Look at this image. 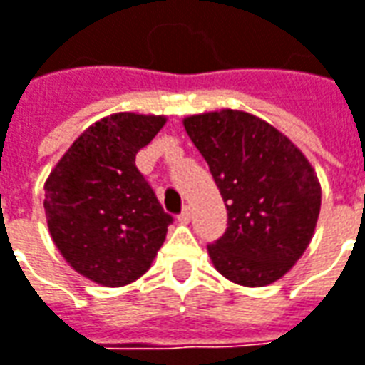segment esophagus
<instances>
[{"label":"esophagus","mask_w":365,"mask_h":365,"mask_svg":"<svg viewBox=\"0 0 365 365\" xmlns=\"http://www.w3.org/2000/svg\"><path fill=\"white\" fill-rule=\"evenodd\" d=\"M178 220H180L182 224H187V222L192 220V210H190V207H183V212L178 215Z\"/></svg>","instance_id":"34e87169"}]
</instances>
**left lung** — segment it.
<instances>
[{
	"instance_id": "1",
	"label": "left lung",
	"mask_w": 365,
	"mask_h": 365,
	"mask_svg": "<svg viewBox=\"0 0 365 365\" xmlns=\"http://www.w3.org/2000/svg\"><path fill=\"white\" fill-rule=\"evenodd\" d=\"M183 128L227 207L225 234L207 245L212 264L240 286L274 284L316 232L322 205L316 170L289 138L245 111L197 113Z\"/></svg>"
}]
</instances>
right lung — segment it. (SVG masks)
<instances>
[{
  "instance_id": "obj_1",
  "label": "right lung",
  "mask_w": 365,
  "mask_h": 365,
  "mask_svg": "<svg viewBox=\"0 0 365 365\" xmlns=\"http://www.w3.org/2000/svg\"><path fill=\"white\" fill-rule=\"evenodd\" d=\"M165 115L111 113L71 143L47 178V227L63 259L99 286L120 287L150 269L172 215L135 168V153Z\"/></svg>"
}]
</instances>
